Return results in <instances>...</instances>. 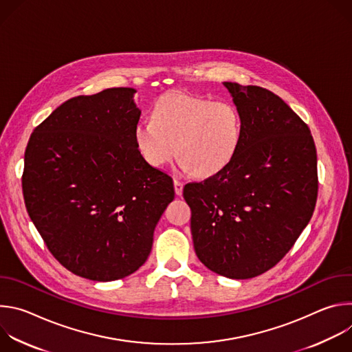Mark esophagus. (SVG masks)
Masks as SVG:
<instances>
[{
  "instance_id": "1",
  "label": "esophagus",
  "mask_w": 352,
  "mask_h": 352,
  "mask_svg": "<svg viewBox=\"0 0 352 352\" xmlns=\"http://www.w3.org/2000/svg\"><path fill=\"white\" fill-rule=\"evenodd\" d=\"M174 189H175V193L181 196L182 195V189H184V182L179 181L178 178H175L174 179Z\"/></svg>"
}]
</instances>
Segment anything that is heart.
<instances>
[{
    "label": "heart",
    "instance_id": "obj_1",
    "mask_svg": "<svg viewBox=\"0 0 352 352\" xmlns=\"http://www.w3.org/2000/svg\"><path fill=\"white\" fill-rule=\"evenodd\" d=\"M135 143L143 160L162 167L173 156L193 175L206 178L224 170L235 157L242 138L238 109L228 102L170 91L153 109V118L135 126Z\"/></svg>",
    "mask_w": 352,
    "mask_h": 352
}]
</instances>
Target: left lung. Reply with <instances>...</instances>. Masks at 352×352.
Listing matches in <instances>:
<instances>
[{
	"label": "left lung",
	"mask_w": 352,
	"mask_h": 352,
	"mask_svg": "<svg viewBox=\"0 0 352 352\" xmlns=\"http://www.w3.org/2000/svg\"><path fill=\"white\" fill-rule=\"evenodd\" d=\"M242 120L232 162L190 182L195 252L212 272L236 280L274 267L308 226L318 197V159L308 125L267 89L223 83Z\"/></svg>",
	"instance_id": "obj_1"
}]
</instances>
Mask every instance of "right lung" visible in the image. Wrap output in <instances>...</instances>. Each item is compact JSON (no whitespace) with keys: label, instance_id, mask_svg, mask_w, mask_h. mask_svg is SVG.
<instances>
[{"label":"right lung","instance_id":"obj_1","mask_svg":"<svg viewBox=\"0 0 352 352\" xmlns=\"http://www.w3.org/2000/svg\"><path fill=\"white\" fill-rule=\"evenodd\" d=\"M135 91L69 98L34 128L25 152L29 217L53 256L93 281L124 278L146 262L175 193L136 147Z\"/></svg>","mask_w":352,"mask_h":352}]
</instances>
